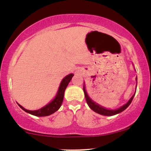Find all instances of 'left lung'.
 <instances>
[{
    "mask_svg": "<svg viewBox=\"0 0 151 151\" xmlns=\"http://www.w3.org/2000/svg\"><path fill=\"white\" fill-rule=\"evenodd\" d=\"M137 80V79L136 78V80ZM83 90H84V93H85V99H86L87 104H88L89 107H90V109L93 111H95V112H96V113L101 114V115H104V116H114V115H116V114H117L121 113V112L123 111H124L125 109H126L129 106L130 104L132 103V101L134 95H135V93H134V94L132 96V98H130L129 101H128L126 104H124V106H122V107L119 108V109H114V110H109V109H106V108L100 106L99 104H96V102H94V101H93L91 99H90V97H89L88 95L87 94V92H86V90H85V85L83 86Z\"/></svg>",
    "mask_w": 151,
    "mask_h": 151,
    "instance_id": "1",
    "label": "left lung"
}]
</instances>
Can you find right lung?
I'll return each instance as SVG.
<instances>
[{"label": "right lung", "mask_w": 151, "mask_h": 151, "mask_svg": "<svg viewBox=\"0 0 151 151\" xmlns=\"http://www.w3.org/2000/svg\"><path fill=\"white\" fill-rule=\"evenodd\" d=\"M73 76H74V74H70L63 79V80L61 82V85L59 86V88H58V93H57V95L55 96L54 99L51 102L49 103L48 104H47L46 106L42 107V109L35 111H29L24 109L21 105H18L22 109H23L27 113H29L32 114V115L36 116H49L50 114L55 113L56 111L59 109L61 104H62L63 96H64V91L66 90V87L69 85L71 78L73 77Z\"/></svg>", "instance_id": "obj_1"}]
</instances>
